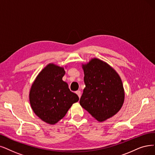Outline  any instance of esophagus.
<instances>
[{
    "instance_id": "1",
    "label": "esophagus",
    "mask_w": 155,
    "mask_h": 155,
    "mask_svg": "<svg viewBox=\"0 0 155 155\" xmlns=\"http://www.w3.org/2000/svg\"><path fill=\"white\" fill-rule=\"evenodd\" d=\"M76 94L78 95L79 98L81 97V91H80V90H78V91H76Z\"/></svg>"
}]
</instances>
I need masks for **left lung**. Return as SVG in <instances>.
<instances>
[{
  "label": "left lung",
  "instance_id": "left-lung-1",
  "mask_svg": "<svg viewBox=\"0 0 155 155\" xmlns=\"http://www.w3.org/2000/svg\"><path fill=\"white\" fill-rule=\"evenodd\" d=\"M85 88L80 105L98 121L116 114L124 102V90L118 74L97 58L83 65Z\"/></svg>",
  "mask_w": 155,
  "mask_h": 155
}]
</instances>
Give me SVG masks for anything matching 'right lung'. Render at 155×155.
Returning a JSON list of instances; mask_svg holds the SVG:
<instances>
[{"mask_svg": "<svg viewBox=\"0 0 155 155\" xmlns=\"http://www.w3.org/2000/svg\"><path fill=\"white\" fill-rule=\"evenodd\" d=\"M64 68L49 64L37 77L30 91L34 112L42 121L54 124L65 116L72 105L79 101L62 80Z\"/></svg>", "mask_w": 155, "mask_h": 155, "instance_id": "right-lung-1", "label": "right lung"}]
</instances>
